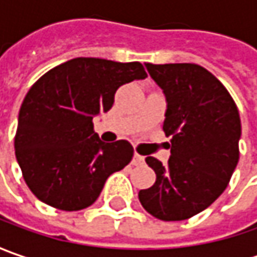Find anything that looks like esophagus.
I'll use <instances>...</instances> for the list:
<instances>
[{"label": "esophagus", "instance_id": "esophagus-1", "mask_svg": "<svg viewBox=\"0 0 257 257\" xmlns=\"http://www.w3.org/2000/svg\"><path fill=\"white\" fill-rule=\"evenodd\" d=\"M143 163H144L143 156H140L139 153H134V156H133V164H134V166H139V164H143Z\"/></svg>", "mask_w": 257, "mask_h": 257}]
</instances>
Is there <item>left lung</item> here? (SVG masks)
Returning <instances> with one entry per match:
<instances>
[{
  "label": "left lung",
  "instance_id": "1",
  "mask_svg": "<svg viewBox=\"0 0 257 257\" xmlns=\"http://www.w3.org/2000/svg\"><path fill=\"white\" fill-rule=\"evenodd\" d=\"M150 77L166 95L163 130L172 136L164 166L146 157L156 173L140 203L164 222L186 220L207 209L227 187L239 162V110L226 87L197 64H150Z\"/></svg>",
  "mask_w": 257,
  "mask_h": 257
}]
</instances>
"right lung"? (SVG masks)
I'll return each instance as SVG.
<instances>
[{
    "mask_svg": "<svg viewBox=\"0 0 257 257\" xmlns=\"http://www.w3.org/2000/svg\"><path fill=\"white\" fill-rule=\"evenodd\" d=\"M147 77L140 63L78 57L45 73L18 114L15 157L45 204L74 212L91 206L110 174L133 159L127 140L104 143L93 118L107 113L120 85Z\"/></svg>",
    "mask_w": 257,
    "mask_h": 257,
    "instance_id": "right-lung-1",
    "label": "right lung"
}]
</instances>
